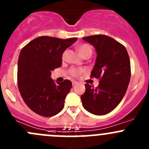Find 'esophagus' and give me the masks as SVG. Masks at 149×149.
<instances>
[{"mask_svg": "<svg viewBox=\"0 0 149 149\" xmlns=\"http://www.w3.org/2000/svg\"><path fill=\"white\" fill-rule=\"evenodd\" d=\"M77 84H78V82L72 81V85H73V86H75V85H77Z\"/></svg>", "mask_w": 149, "mask_h": 149, "instance_id": "34e87169", "label": "esophagus"}]
</instances>
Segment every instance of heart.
I'll return each mask as SVG.
<instances>
[{
    "mask_svg": "<svg viewBox=\"0 0 149 149\" xmlns=\"http://www.w3.org/2000/svg\"><path fill=\"white\" fill-rule=\"evenodd\" d=\"M77 50H78L79 53H80V55L81 56H83V55H84L85 53H86V52H89V51L92 52V49L91 47V46H89L88 45H86V44H83V45H80V46L77 47ZM66 51H64V52H63V54H62V59H63V60H64L65 58H66ZM81 72V69H72V70L71 71V74H72V76H74V77H77Z\"/></svg>",
    "mask_w": 149,
    "mask_h": 149,
    "instance_id": "1",
    "label": "heart"
}]
</instances>
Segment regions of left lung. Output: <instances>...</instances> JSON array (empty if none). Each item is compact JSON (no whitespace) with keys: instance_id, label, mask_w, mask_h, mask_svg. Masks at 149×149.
<instances>
[{"instance_id":"left-lung-1","label":"left lung","mask_w":149,"mask_h":149,"mask_svg":"<svg viewBox=\"0 0 149 149\" xmlns=\"http://www.w3.org/2000/svg\"><path fill=\"white\" fill-rule=\"evenodd\" d=\"M93 45L97 56L91 77L100 80L97 88L85 85L83 106L92 114L102 116L114 110L124 98L131 77V67L125 47L106 35L83 38Z\"/></svg>"}]
</instances>
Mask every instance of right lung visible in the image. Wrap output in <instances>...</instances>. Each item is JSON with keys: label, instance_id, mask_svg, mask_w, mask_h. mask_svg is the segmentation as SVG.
Listing matches in <instances>:
<instances>
[{"label": "right lung", "instance_id": "obj_1", "mask_svg": "<svg viewBox=\"0 0 149 149\" xmlns=\"http://www.w3.org/2000/svg\"><path fill=\"white\" fill-rule=\"evenodd\" d=\"M77 39L39 36L21 49L18 88L25 104L34 113L50 117L63 110L72 82L65 80L56 84L50 77L51 72L61 66L63 52Z\"/></svg>", "mask_w": 149, "mask_h": 149}]
</instances>
